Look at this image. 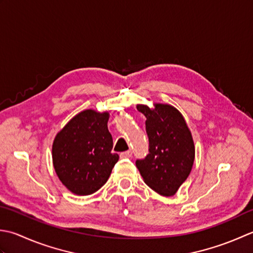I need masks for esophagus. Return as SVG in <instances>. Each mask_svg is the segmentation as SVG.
Segmentation results:
<instances>
[{"instance_id":"1","label":"esophagus","mask_w":253,"mask_h":253,"mask_svg":"<svg viewBox=\"0 0 253 253\" xmlns=\"http://www.w3.org/2000/svg\"><path fill=\"white\" fill-rule=\"evenodd\" d=\"M132 156V152L131 151H126V152H123L120 154V157L121 158H130Z\"/></svg>"}]
</instances>
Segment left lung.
<instances>
[{
	"label": "left lung",
	"instance_id": "8db88e82",
	"mask_svg": "<svg viewBox=\"0 0 253 253\" xmlns=\"http://www.w3.org/2000/svg\"><path fill=\"white\" fill-rule=\"evenodd\" d=\"M146 117L149 154L136 167L149 188L164 197H172L192 170L195 157L191 131L177 108L154 102V108L137 105Z\"/></svg>",
	"mask_w": 253,
	"mask_h": 253
}]
</instances>
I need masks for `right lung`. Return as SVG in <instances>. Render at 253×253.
Segmentation results:
<instances>
[{
    "label": "right lung",
    "instance_id": "right-lung-1",
    "mask_svg": "<svg viewBox=\"0 0 253 253\" xmlns=\"http://www.w3.org/2000/svg\"><path fill=\"white\" fill-rule=\"evenodd\" d=\"M108 120L109 112L86 109L72 118L54 137L55 173L72 193L89 195L98 191L119 161V155L111 153Z\"/></svg>",
    "mask_w": 253,
    "mask_h": 253
}]
</instances>
